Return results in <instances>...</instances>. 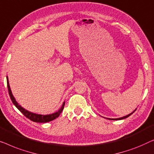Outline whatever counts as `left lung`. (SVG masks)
<instances>
[{"instance_id":"left-lung-1","label":"left lung","mask_w":154,"mask_h":154,"mask_svg":"<svg viewBox=\"0 0 154 154\" xmlns=\"http://www.w3.org/2000/svg\"><path fill=\"white\" fill-rule=\"evenodd\" d=\"M135 110H136V109H135ZM135 111H134V112H135ZM134 112H132L131 114H128V115H127V116H123V117H121V118H119V119H109V120H121V119H125V118L128 117L129 116H131L132 114L134 113Z\"/></svg>"}]
</instances>
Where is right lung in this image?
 I'll return each instance as SVG.
<instances>
[{"label":"right lung","instance_id":"right-lung-1","mask_svg":"<svg viewBox=\"0 0 154 154\" xmlns=\"http://www.w3.org/2000/svg\"><path fill=\"white\" fill-rule=\"evenodd\" d=\"M7 84H8V92H9V95L10 97V99L12 101V103L14 105H15L17 109H18L19 111H20L21 113H22L23 115H24L26 117L29 119L30 120L34 121V122H37V123H47L49 122V121H51L54 119H55L57 117L59 116V115L61 113L63 110L64 108V105H65V102L63 103V105L60 107V109L58 110V112H55V113L51 114H49V115H42V114H34L32 113L31 112L27 111L26 109H23L22 107H21L20 105L17 103V102L16 101V100L14 98L13 95L12 94L11 89H10V85H9V82H8V77L7 76Z\"/></svg>","mask_w":154,"mask_h":154}]
</instances>
